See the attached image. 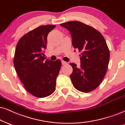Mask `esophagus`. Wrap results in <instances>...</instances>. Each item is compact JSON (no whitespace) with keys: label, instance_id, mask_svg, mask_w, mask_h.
<instances>
[{"label":"esophagus","instance_id":"34e87169","mask_svg":"<svg viewBox=\"0 0 125 125\" xmlns=\"http://www.w3.org/2000/svg\"><path fill=\"white\" fill-rule=\"evenodd\" d=\"M61 62H62V65H66V64H67V62H66V61H63V60H62V61H61Z\"/></svg>","mask_w":125,"mask_h":125}]
</instances>
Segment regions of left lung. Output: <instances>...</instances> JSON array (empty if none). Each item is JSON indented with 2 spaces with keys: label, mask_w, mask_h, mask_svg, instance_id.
I'll return each mask as SVG.
<instances>
[{
  "label": "left lung",
  "mask_w": 125,
  "mask_h": 125,
  "mask_svg": "<svg viewBox=\"0 0 125 125\" xmlns=\"http://www.w3.org/2000/svg\"><path fill=\"white\" fill-rule=\"evenodd\" d=\"M72 36V45L81 53V66L70 63L73 68L70 75L73 86L87 93L94 90L102 82L110 61V51L105 39L99 31L79 21L60 24Z\"/></svg>",
  "instance_id": "1"
}]
</instances>
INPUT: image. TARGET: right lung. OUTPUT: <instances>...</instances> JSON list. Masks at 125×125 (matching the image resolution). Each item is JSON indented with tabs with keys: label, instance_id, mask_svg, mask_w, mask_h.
Masks as SVG:
<instances>
[{
	"label": "right lung",
	"instance_id": "add662e5",
	"mask_svg": "<svg viewBox=\"0 0 125 125\" xmlns=\"http://www.w3.org/2000/svg\"><path fill=\"white\" fill-rule=\"evenodd\" d=\"M54 25L40 26L24 35L15 48L14 65L28 92L37 97H45L54 92L61 61L44 60L49 33Z\"/></svg>",
	"mask_w": 125,
	"mask_h": 125
}]
</instances>
